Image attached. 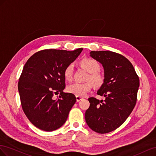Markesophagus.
<instances>
[{
    "mask_svg": "<svg viewBox=\"0 0 156 156\" xmlns=\"http://www.w3.org/2000/svg\"><path fill=\"white\" fill-rule=\"evenodd\" d=\"M76 101L77 102H79V101H80L83 99V97H80V96H76Z\"/></svg>",
    "mask_w": 156,
    "mask_h": 156,
    "instance_id": "1",
    "label": "esophagus"
}]
</instances>
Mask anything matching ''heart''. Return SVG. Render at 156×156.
I'll return each mask as SVG.
<instances>
[{
  "label": "heart",
  "instance_id": "b5f03b06",
  "mask_svg": "<svg viewBox=\"0 0 156 156\" xmlns=\"http://www.w3.org/2000/svg\"><path fill=\"white\" fill-rule=\"evenodd\" d=\"M80 65L90 73L88 80H90L96 87H99L104 82V76L101 74L99 70L100 66L97 62L92 59L86 58L80 61ZM74 70V66L73 64H69L66 66L64 70V77L66 80H70L73 78ZM93 87L91 82H87L86 83L75 82L68 86L66 90L70 93L75 95L76 96L83 97L90 91Z\"/></svg>",
  "mask_w": 156,
  "mask_h": 156
}]
</instances>
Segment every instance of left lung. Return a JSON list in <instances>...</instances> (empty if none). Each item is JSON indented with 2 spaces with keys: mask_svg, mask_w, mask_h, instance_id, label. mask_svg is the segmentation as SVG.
<instances>
[{
  "mask_svg": "<svg viewBox=\"0 0 156 156\" xmlns=\"http://www.w3.org/2000/svg\"><path fill=\"white\" fill-rule=\"evenodd\" d=\"M90 57L104 69V82L97 94L105 99H88L90 103L85 119L93 131L103 134L122 125L134 108L139 87V78L131 62L110 51H91Z\"/></svg>",
  "mask_w": 156,
  "mask_h": 156,
  "instance_id": "left-lung-1",
  "label": "left lung"
}]
</instances>
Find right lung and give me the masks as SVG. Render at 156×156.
Here are the masks:
<instances>
[{
	"label": "right lung",
	"mask_w": 156,
	"mask_h": 156,
	"mask_svg": "<svg viewBox=\"0 0 156 156\" xmlns=\"http://www.w3.org/2000/svg\"><path fill=\"white\" fill-rule=\"evenodd\" d=\"M82 50H42L35 53L24 65L18 83L22 108L29 121L40 129L53 131L66 121L76 99L74 94L63 92L64 70ZM59 92L60 95L54 98L55 93Z\"/></svg>",
	"instance_id": "obj_1"
}]
</instances>
